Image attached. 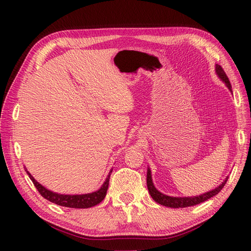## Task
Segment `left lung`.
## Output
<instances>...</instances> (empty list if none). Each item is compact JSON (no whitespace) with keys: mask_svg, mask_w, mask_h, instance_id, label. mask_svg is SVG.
<instances>
[{"mask_svg":"<svg viewBox=\"0 0 251 251\" xmlns=\"http://www.w3.org/2000/svg\"><path fill=\"white\" fill-rule=\"evenodd\" d=\"M216 72L220 76V78H221L226 83L227 87H228V89L231 90L230 81L228 79V76H227L226 73L224 72L223 68L221 66L217 65ZM226 182H227V179L223 182L221 185H219V187L212 189V191H210L208 193H205L201 196H198V197H191V198H186V197H185V198H176V197L165 196V195L161 194L160 192L157 191V189L154 186V184H153V182H151V171L150 170H148V176H147L148 189L150 192V195L151 196V198H153L159 204L164 205V206H168V207H173V208H183V207H188V206H194V205L200 204L204 201H206V200L210 199L211 197H214V196H216L217 194L221 192Z\"/></svg>","mask_w":251,"mask_h":251,"instance_id":"left-lung-1","label":"left lung"}]
</instances>
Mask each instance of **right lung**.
Listing matches in <instances>:
<instances>
[{
  "mask_svg": "<svg viewBox=\"0 0 251 251\" xmlns=\"http://www.w3.org/2000/svg\"><path fill=\"white\" fill-rule=\"evenodd\" d=\"M26 170V169H25ZM29 178L31 179L33 182L34 186L36 187L37 191L41 194L42 197H44L45 199H47L48 201L55 203L57 205H60V206H65V207H71V208H89L97 205L98 203H100L103 199L105 195H107V191L109 187V181H110V176L111 173L110 172L108 178L105 179L104 183L102 186L98 189V191L91 193V194H86V195H59L56 193H53L48 191L47 188H45L43 185H41L39 182L35 181V179L29 174V172L26 170Z\"/></svg>",
  "mask_w": 251,
  "mask_h": 251,
  "instance_id": "add662e5",
  "label": "right lung"
}]
</instances>
